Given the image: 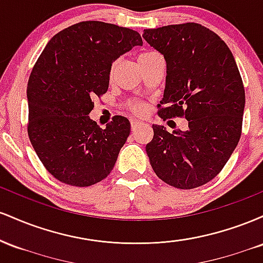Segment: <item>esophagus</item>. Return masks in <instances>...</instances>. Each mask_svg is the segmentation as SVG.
<instances>
[{"label":"esophagus","mask_w":263,"mask_h":263,"mask_svg":"<svg viewBox=\"0 0 263 263\" xmlns=\"http://www.w3.org/2000/svg\"><path fill=\"white\" fill-rule=\"evenodd\" d=\"M140 125H141V122L137 121V120H131V128H132V131L137 129V127Z\"/></svg>","instance_id":"obj_1"}]
</instances>
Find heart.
<instances>
[{"label": "heart", "mask_w": 263, "mask_h": 263, "mask_svg": "<svg viewBox=\"0 0 263 263\" xmlns=\"http://www.w3.org/2000/svg\"><path fill=\"white\" fill-rule=\"evenodd\" d=\"M155 54H157V53H155V52H143V53L138 54V57H137L138 64H140V63H142V62H144V60H147L148 58H151V57L155 55ZM129 108H131V110L134 111L135 114H143V111H144V108H143V106H142L141 104H132V105H129Z\"/></svg>", "instance_id": "1"}]
</instances>
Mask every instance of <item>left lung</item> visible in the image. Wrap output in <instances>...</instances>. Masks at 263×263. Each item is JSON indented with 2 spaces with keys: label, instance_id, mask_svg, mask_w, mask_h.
Returning a JSON list of instances; mask_svg holds the SVG:
<instances>
[{
  "label": "left lung",
  "instance_id": "8db88e82",
  "mask_svg": "<svg viewBox=\"0 0 263 263\" xmlns=\"http://www.w3.org/2000/svg\"><path fill=\"white\" fill-rule=\"evenodd\" d=\"M143 32L167 62L158 116L188 120L184 132L152 126L153 138L146 146L149 163L157 177L174 188H198L218 176L240 141L245 108L240 71L225 42L199 23Z\"/></svg>",
  "mask_w": 263,
  "mask_h": 263
}]
</instances>
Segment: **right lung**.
<instances>
[{"mask_svg": "<svg viewBox=\"0 0 263 263\" xmlns=\"http://www.w3.org/2000/svg\"><path fill=\"white\" fill-rule=\"evenodd\" d=\"M140 33L100 21H84L57 33L42 52L27 86V131L45 170L73 186H90L112 171L131 125L112 117L102 129L87 116L93 98L108 89L112 63Z\"/></svg>", "mask_w": 263, "mask_h": 263, "instance_id": "add662e5", "label": "right lung"}]
</instances>
